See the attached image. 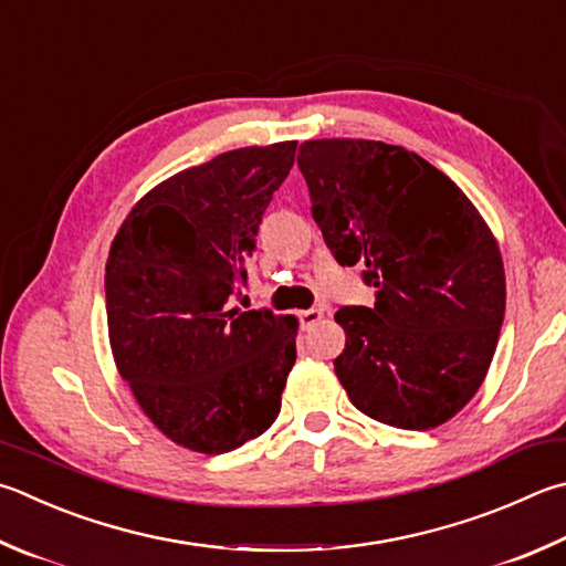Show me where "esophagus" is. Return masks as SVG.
Returning <instances> with one entry per match:
<instances>
[{
  "instance_id": "1",
  "label": "esophagus",
  "mask_w": 566,
  "mask_h": 566,
  "mask_svg": "<svg viewBox=\"0 0 566 566\" xmlns=\"http://www.w3.org/2000/svg\"><path fill=\"white\" fill-rule=\"evenodd\" d=\"M322 318H324V312H322V310H306V312H300V322H302L304 328L314 326L316 322H322Z\"/></svg>"
}]
</instances>
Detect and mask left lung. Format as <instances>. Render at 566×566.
Segmentation results:
<instances>
[{
	"label": "left lung",
	"instance_id": "obj_1",
	"mask_svg": "<svg viewBox=\"0 0 566 566\" xmlns=\"http://www.w3.org/2000/svg\"><path fill=\"white\" fill-rule=\"evenodd\" d=\"M312 214L342 266H366L374 306L334 314V371L378 423L430 430L478 394L505 318V266L475 205L446 172L381 140L300 148Z\"/></svg>",
	"mask_w": 566,
	"mask_h": 566
}]
</instances>
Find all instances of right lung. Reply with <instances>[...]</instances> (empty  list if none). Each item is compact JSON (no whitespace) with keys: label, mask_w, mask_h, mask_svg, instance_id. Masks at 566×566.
Wrapping results in <instances>:
<instances>
[{"label":"right lung","mask_w":566,"mask_h":566,"mask_svg":"<svg viewBox=\"0 0 566 566\" xmlns=\"http://www.w3.org/2000/svg\"><path fill=\"white\" fill-rule=\"evenodd\" d=\"M296 140L228 150L133 205L106 262L118 374L163 436L220 455L262 436L296 361V316L242 312L256 230Z\"/></svg>","instance_id":"add662e5"}]
</instances>
